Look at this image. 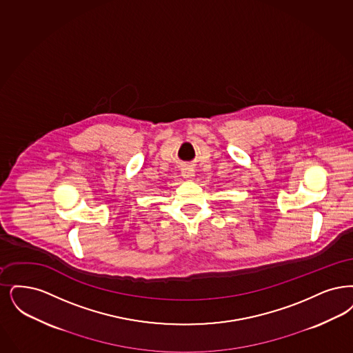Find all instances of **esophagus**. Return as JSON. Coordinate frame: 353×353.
Here are the masks:
<instances>
[{
	"mask_svg": "<svg viewBox=\"0 0 353 353\" xmlns=\"http://www.w3.org/2000/svg\"><path fill=\"white\" fill-rule=\"evenodd\" d=\"M183 179H186V180L192 179V177L194 176V173H193V170H190V168H185V170H183Z\"/></svg>",
	"mask_w": 353,
	"mask_h": 353,
	"instance_id": "obj_1",
	"label": "esophagus"
}]
</instances>
